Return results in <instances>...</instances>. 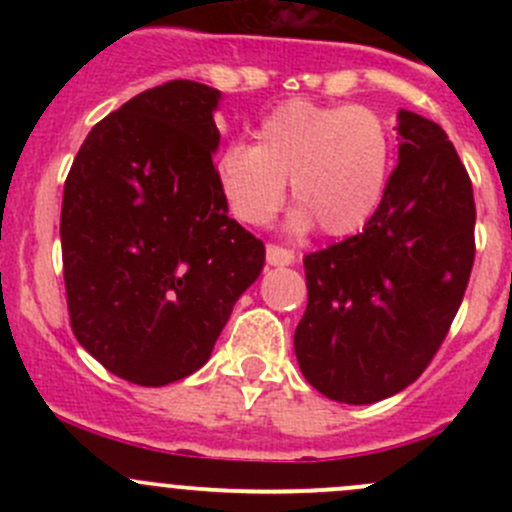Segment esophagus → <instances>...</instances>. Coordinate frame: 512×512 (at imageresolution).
<instances>
[{
  "label": "esophagus",
  "instance_id": "esophagus-1",
  "mask_svg": "<svg viewBox=\"0 0 512 512\" xmlns=\"http://www.w3.org/2000/svg\"><path fill=\"white\" fill-rule=\"evenodd\" d=\"M294 262V252L282 245H267V265L272 267H285Z\"/></svg>",
  "mask_w": 512,
  "mask_h": 512
}]
</instances>
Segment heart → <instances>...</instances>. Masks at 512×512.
I'll use <instances>...</instances> for the list:
<instances>
[{"label":"heart","mask_w":512,"mask_h":512,"mask_svg":"<svg viewBox=\"0 0 512 512\" xmlns=\"http://www.w3.org/2000/svg\"><path fill=\"white\" fill-rule=\"evenodd\" d=\"M394 138L381 113L352 103L294 98L262 118L255 143H232L218 158L223 198L240 223L265 225L282 208L292 180L294 230L359 232L384 203Z\"/></svg>","instance_id":"1"}]
</instances>
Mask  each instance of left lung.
<instances>
[{
	"label": "left lung",
	"instance_id": "8db88e82",
	"mask_svg": "<svg viewBox=\"0 0 512 512\" xmlns=\"http://www.w3.org/2000/svg\"><path fill=\"white\" fill-rule=\"evenodd\" d=\"M399 165L356 235L304 257L294 332L304 379L339 404H374L423 374L451 329L476 257V200L438 123L399 111Z\"/></svg>",
	"mask_w": 512,
	"mask_h": 512
}]
</instances>
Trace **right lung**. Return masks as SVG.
Wrapping results in <instances>:
<instances>
[{
	"instance_id": "1",
	"label": "right lung",
	"mask_w": 512,
	"mask_h": 512,
	"mask_svg": "<svg viewBox=\"0 0 512 512\" xmlns=\"http://www.w3.org/2000/svg\"><path fill=\"white\" fill-rule=\"evenodd\" d=\"M220 91L178 79L108 113L64 183L74 337L111 374L165 386L213 354L265 245L227 215L213 153Z\"/></svg>"
}]
</instances>
